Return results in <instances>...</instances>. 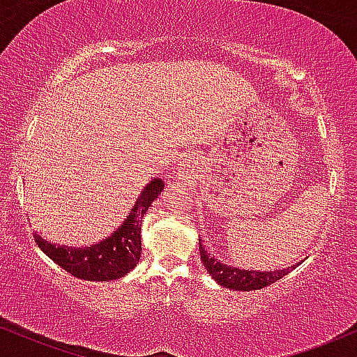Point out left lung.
Listing matches in <instances>:
<instances>
[{
	"label": "left lung",
	"instance_id": "left-lung-1",
	"mask_svg": "<svg viewBox=\"0 0 357 357\" xmlns=\"http://www.w3.org/2000/svg\"><path fill=\"white\" fill-rule=\"evenodd\" d=\"M199 255H202L204 268L208 270V273H210L216 284L225 287V289L241 290V292L264 289V287L280 280L282 277L292 272V270L298 265L297 264L292 265V267L278 270H264V272H260V270H245L233 267V265L223 264V261L218 260L215 255L208 253V250H204L202 238H199Z\"/></svg>",
	"mask_w": 357,
	"mask_h": 357
}]
</instances>
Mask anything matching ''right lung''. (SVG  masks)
I'll use <instances>...</instances> for the list:
<instances>
[{
  "label": "right lung",
  "instance_id": "right-lung-1",
  "mask_svg": "<svg viewBox=\"0 0 357 357\" xmlns=\"http://www.w3.org/2000/svg\"><path fill=\"white\" fill-rule=\"evenodd\" d=\"M165 190L162 179L153 178L137 196L132 210L116 231L85 247H68L48 241L38 231L35 241L42 252L73 277L90 282H109L127 275L141 260V223L147 208Z\"/></svg>",
  "mask_w": 357,
  "mask_h": 357
}]
</instances>
